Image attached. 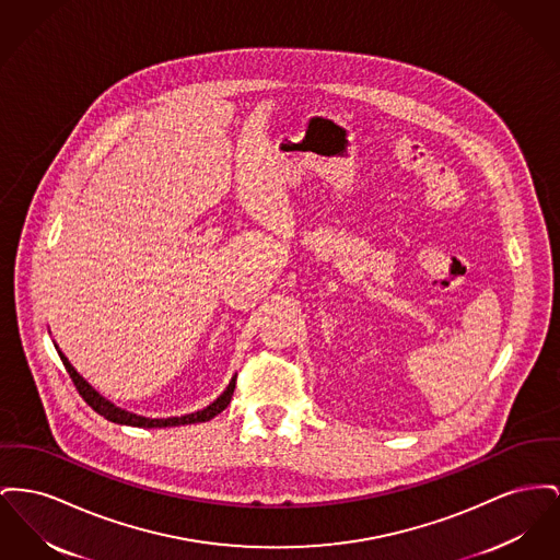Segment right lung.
Listing matches in <instances>:
<instances>
[{
	"mask_svg": "<svg viewBox=\"0 0 560 560\" xmlns=\"http://www.w3.org/2000/svg\"><path fill=\"white\" fill-rule=\"evenodd\" d=\"M55 347H57V345H55ZM57 351H59V349H57ZM59 358H61V362L66 365L67 374H69V378L73 381L78 394L82 395V399H84L97 415H101V417L107 419V421H112V423L131 425V428H177V425H192V423L211 421L215 415H220V412L231 404L232 394H234V385H236V376H232V381L229 383V387H226L224 394L220 395L213 404H209L207 408H202V410H198V412H192V415H186V417H168V419H148V417H139V415H132V412H127V410L114 406L109 399H105L103 395L97 394V392L75 372V368L69 363V360H67L61 351H59Z\"/></svg>",
	"mask_w": 560,
	"mask_h": 560,
	"instance_id": "add662e5",
	"label": "right lung"
}]
</instances>
